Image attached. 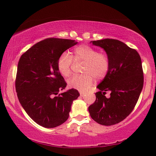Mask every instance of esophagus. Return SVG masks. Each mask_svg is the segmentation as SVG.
<instances>
[{
  "label": "esophagus",
  "mask_w": 156,
  "mask_h": 156,
  "mask_svg": "<svg viewBox=\"0 0 156 156\" xmlns=\"http://www.w3.org/2000/svg\"><path fill=\"white\" fill-rule=\"evenodd\" d=\"M85 94V93L84 92H80V95L81 97H83V96H84Z\"/></svg>",
  "instance_id": "1"
}]
</instances>
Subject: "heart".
<instances>
[{
	"label": "heart",
	"mask_w": 156,
	"mask_h": 156,
	"mask_svg": "<svg viewBox=\"0 0 156 156\" xmlns=\"http://www.w3.org/2000/svg\"><path fill=\"white\" fill-rule=\"evenodd\" d=\"M74 61L85 62L83 75H74L68 80L70 87L85 91L94 83V77L97 80L103 79L110 69V62L107 55L99 53L96 49L86 45H81L74 49L71 56L66 52L62 53L57 59L58 71L64 77L71 73V68Z\"/></svg>",
	"instance_id": "heart-1"
}]
</instances>
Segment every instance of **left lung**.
Returning <instances> with one entry per match:
<instances>
[{
  "instance_id": "obj_1",
  "label": "left lung",
  "mask_w": 156,
  "mask_h": 156,
  "mask_svg": "<svg viewBox=\"0 0 156 156\" xmlns=\"http://www.w3.org/2000/svg\"><path fill=\"white\" fill-rule=\"evenodd\" d=\"M94 45L103 48L110 62V69L97 85L96 101L88 108L94 121L113 125L122 121L133 110L144 85L141 57L134 49L115 39L94 41ZM111 92L106 98L105 92Z\"/></svg>"
}]
</instances>
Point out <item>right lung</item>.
<instances>
[{"label":"right lung","instance_id":"right-lung-1","mask_svg":"<svg viewBox=\"0 0 156 156\" xmlns=\"http://www.w3.org/2000/svg\"><path fill=\"white\" fill-rule=\"evenodd\" d=\"M73 40L50 38L35 44L21 56L15 88L21 105L34 122L46 128L63 124L69 118L75 89L58 94L66 87L58 71L59 55L76 45Z\"/></svg>","mask_w":156,"mask_h":156}]
</instances>
